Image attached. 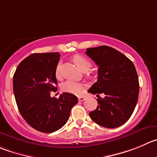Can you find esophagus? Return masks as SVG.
Masks as SVG:
<instances>
[{
	"instance_id": "esophagus-1",
	"label": "esophagus",
	"mask_w": 157,
	"mask_h": 157,
	"mask_svg": "<svg viewBox=\"0 0 157 157\" xmlns=\"http://www.w3.org/2000/svg\"><path fill=\"white\" fill-rule=\"evenodd\" d=\"M85 99H86L85 97H79L78 98L79 101H83L85 100Z\"/></svg>"
}]
</instances>
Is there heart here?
Segmentation results:
<instances>
[{"label": "heart", "mask_w": 157, "mask_h": 157, "mask_svg": "<svg viewBox=\"0 0 157 157\" xmlns=\"http://www.w3.org/2000/svg\"><path fill=\"white\" fill-rule=\"evenodd\" d=\"M72 59L74 63L78 67V68L83 72L89 70L92 66L91 63L90 62L89 59H87L86 57L83 56L79 55V54L74 55ZM60 67L61 63H58L55 70L56 77L57 78L60 77ZM83 88H84V85L83 83L72 81V80H67L62 85V90L64 92H68V93L74 94H80L81 92L83 91Z\"/></svg>", "instance_id": "obj_1"}]
</instances>
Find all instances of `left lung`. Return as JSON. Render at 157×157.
Listing matches in <instances>:
<instances>
[{"label": "left lung", "mask_w": 157, "mask_h": 157, "mask_svg": "<svg viewBox=\"0 0 157 157\" xmlns=\"http://www.w3.org/2000/svg\"><path fill=\"white\" fill-rule=\"evenodd\" d=\"M98 68V77L88 90L97 94L98 105L89 113L95 123L113 128L125 124L138 101L140 84L136 67L124 54L107 45L87 49ZM105 94L104 99L99 93Z\"/></svg>", "instance_id": "obj_1"}]
</instances>
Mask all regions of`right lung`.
I'll return each instance as SVG.
<instances>
[{"label":"right lung","instance_id":"1","mask_svg":"<svg viewBox=\"0 0 157 157\" xmlns=\"http://www.w3.org/2000/svg\"><path fill=\"white\" fill-rule=\"evenodd\" d=\"M58 52L33 53L17 66L13 77V90L19 112L26 122L37 131L51 133L68 121L72 108L78 102L70 93L51 98L57 89L55 70Z\"/></svg>","mask_w":157,"mask_h":157}]
</instances>
